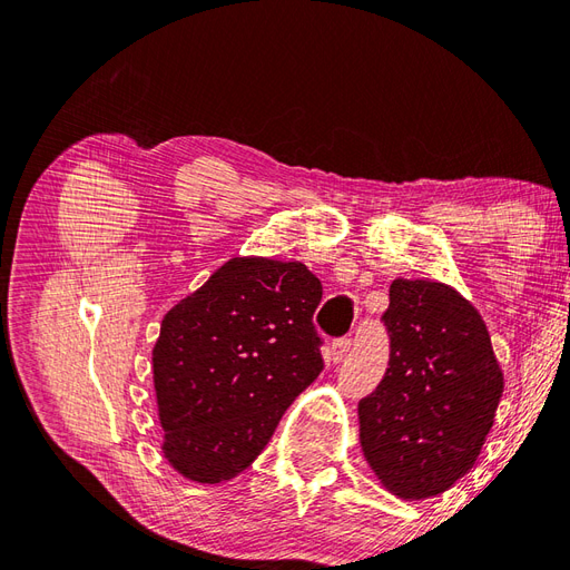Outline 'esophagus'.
I'll list each match as a JSON object with an SVG mask.
<instances>
[{"label": "esophagus", "mask_w": 570, "mask_h": 570, "mask_svg": "<svg viewBox=\"0 0 570 570\" xmlns=\"http://www.w3.org/2000/svg\"><path fill=\"white\" fill-rule=\"evenodd\" d=\"M350 347H352V340L350 337H340V340H335L331 344V350H327V358H331L333 364H340V361L347 356Z\"/></svg>", "instance_id": "obj_1"}]
</instances>
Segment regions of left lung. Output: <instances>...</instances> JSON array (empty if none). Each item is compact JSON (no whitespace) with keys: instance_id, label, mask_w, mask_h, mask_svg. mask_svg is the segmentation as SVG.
I'll use <instances>...</instances> for the list:
<instances>
[{"instance_id":"left-lung-1","label":"left lung","mask_w":570,"mask_h":570,"mask_svg":"<svg viewBox=\"0 0 570 570\" xmlns=\"http://www.w3.org/2000/svg\"><path fill=\"white\" fill-rule=\"evenodd\" d=\"M390 361L358 402V440L381 485L406 502L450 490L473 469L504 375L478 308L444 283L390 285Z\"/></svg>"}]
</instances>
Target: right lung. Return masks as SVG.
Returning a JSON list of instances; mask_svg holds the SVG:
<instances>
[{"instance_id":"add662e5","label":"right lung","mask_w":570,"mask_h":570,"mask_svg":"<svg viewBox=\"0 0 570 570\" xmlns=\"http://www.w3.org/2000/svg\"><path fill=\"white\" fill-rule=\"evenodd\" d=\"M323 287L299 262L237 256L161 321L151 352L164 456L195 482L230 480L264 452L323 371Z\"/></svg>"}]
</instances>
